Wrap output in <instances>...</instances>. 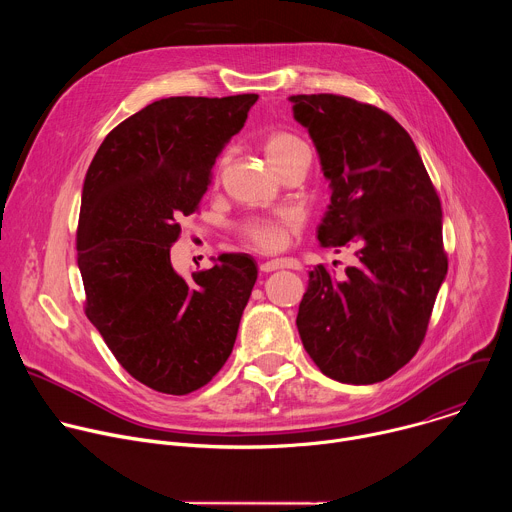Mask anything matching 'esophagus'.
<instances>
[{
    "instance_id": "esophagus-1",
    "label": "esophagus",
    "mask_w": 512,
    "mask_h": 512,
    "mask_svg": "<svg viewBox=\"0 0 512 512\" xmlns=\"http://www.w3.org/2000/svg\"><path fill=\"white\" fill-rule=\"evenodd\" d=\"M277 269H300V261L296 259H271L261 263V271L263 273H271Z\"/></svg>"
}]
</instances>
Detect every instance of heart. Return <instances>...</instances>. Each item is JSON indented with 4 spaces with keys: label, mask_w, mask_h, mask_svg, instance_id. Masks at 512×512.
Wrapping results in <instances>:
<instances>
[{
    "label": "heart",
    "mask_w": 512,
    "mask_h": 512,
    "mask_svg": "<svg viewBox=\"0 0 512 512\" xmlns=\"http://www.w3.org/2000/svg\"><path fill=\"white\" fill-rule=\"evenodd\" d=\"M263 152L269 164L279 172L287 162L308 152V145L289 131H271L263 139ZM302 225V214L298 210H283L271 218H253L243 225V237L263 251H279L289 243Z\"/></svg>",
    "instance_id": "b5f03b06"
}]
</instances>
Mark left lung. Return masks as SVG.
<instances>
[{
  "mask_svg": "<svg viewBox=\"0 0 512 512\" xmlns=\"http://www.w3.org/2000/svg\"><path fill=\"white\" fill-rule=\"evenodd\" d=\"M289 101L332 190L318 241L356 255L340 277L326 265L310 271L298 332L326 377L373 385L405 367L425 338L448 273L442 204L389 113L328 93Z\"/></svg>",
  "mask_w": 512,
  "mask_h": 512,
  "instance_id": "1",
  "label": "left lung"
}]
</instances>
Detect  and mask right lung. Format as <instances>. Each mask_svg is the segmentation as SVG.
Masks as SVG:
<instances>
[{"instance_id":"add662e5","label":"right lung","mask_w":512,"mask_h":512,"mask_svg":"<svg viewBox=\"0 0 512 512\" xmlns=\"http://www.w3.org/2000/svg\"><path fill=\"white\" fill-rule=\"evenodd\" d=\"M257 95L170 97L119 123L83 184L77 231L85 314L121 367L166 395L204 387L233 352L257 281L247 253L178 275L170 247Z\"/></svg>"}]
</instances>
